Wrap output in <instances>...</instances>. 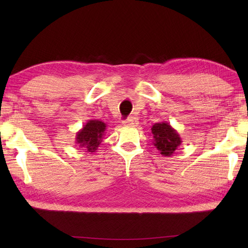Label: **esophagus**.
I'll list each match as a JSON object with an SVG mask.
<instances>
[{
    "label": "esophagus",
    "instance_id": "esophagus-1",
    "mask_svg": "<svg viewBox=\"0 0 248 248\" xmlns=\"http://www.w3.org/2000/svg\"><path fill=\"white\" fill-rule=\"evenodd\" d=\"M124 125H131V127H135V125L139 124V119L136 117H133V116H131V117H128L125 120H124L123 123Z\"/></svg>",
    "mask_w": 248,
    "mask_h": 248
}]
</instances>
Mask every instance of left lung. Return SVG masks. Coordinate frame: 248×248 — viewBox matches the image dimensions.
<instances>
[{
  "mask_svg": "<svg viewBox=\"0 0 248 248\" xmlns=\"http://www.w3.org/2000/svg\"><path fill=\"white\" fill-rule=\"evenodd\" d=\"M151 133L154 135L152 143L164 156L172 155L178 147L182 144V140L177 130L173 129L166 121L156 123L152 125Z\"/></svg>",
  "mask_w": 248,
  "mask_h": 248,
  "instance_id": "left-lung-1",
  "label": "left lung"
}]
</instances>
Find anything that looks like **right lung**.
I'll return each instance as SVG.
<instances>
[{
	"label": "right lung",
	"mask_w": 248,
	"mask_h": 248,
	"mask_svg": "<svg viewBox=\"0 0 248 248\" xmlns=\"http://www.w3.org/2000/svg\"><path fill=\"white\" fill-rule=\"evenodd\" d=\"M105 130H107V124L102 120H88L83 128L77 132L76 143L80 148L87 152H94L102 143Z\"/></svg>",
	"instance_id": "add662e5"
}]
</instances>
